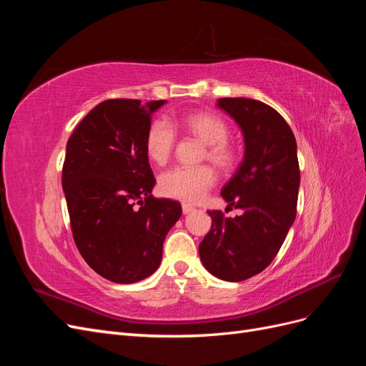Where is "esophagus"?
Masks as SVG:
<instances>
[{
    "mask_svg": "<svg viewBox=\"0 0 366 366\" xmlns=\"http://www.w3.org/2000/svg\"><path fill=\"white\" fill-rule=\"evenodd\" d=\"M182 210H183V214L186 215V214H191L192 210H194V207L189 206V204H183V206H182Z\"/></svg>",
    "mask_w": 366,
    "mask_h": 366,
    "instance_id": "1",
    "label": "esophagus"
}]
</instances>
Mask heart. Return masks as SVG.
Returning <instances> with one entry per match:
<instances>
[{"mask_svg":"<svg viewBox=\"0 0 366 366\" xmlns=\"http://www.w3.org/2000/svg\"><path fill=\"white\" fill-rule=\"evenodd\" d=\"M183 131L202 140L204 151L202 159L212 162L218 169L230 171L237 164L238 148L229 140L230 127L215 113H194L184 116L179 124ZM177 143L174 128L166 120L152 122L145 137V149L151 162L164 164L171 159ZM215 172L207 164L194 168H174L162 174L159 180L160 192L183 203H198L215 184Z\"/></svg>","mask_w":366,"mask_h":366,"instance_id":"obj_1","label":"heart"}]
</instances>
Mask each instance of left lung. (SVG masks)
<instances>
[{
    "instance_id": "8db88e82",
    "label": "left lung",
    "mask_w": 366,
    "mask_h": 366,
    "mask_svg": "<svg viewBox=\"0 0 366 366\" xmlns=\"http://www.w3.org/2000/svg\"><path fill=\"white\" fill-rule=\"evenodd\" d=\"M244 134V159L221 197L241 209L235 218L209 210L212 227L200 242V258L217 278L239 282L261 273L278 254L296 218L299 163L296 139L284 117L246 97L218 99Z\"/></svg>"
}]
</instances>
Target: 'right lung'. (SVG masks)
I'll use <instances>...</instances> for the list:
<instances>
[{
  "label": "right lung",
  "mask_w": 366,
  "mask_h": 366,
  "mask_svg": "<svg viewBox=\"0 0 366 366\" xmlns=\"http://www.w3.org/2000/svg\"><path fill=\"white\" fill-rule=\"evenodd\" d=\"M163 104L108 99L67 142L62 189L76 247L96 273L117 284L159 269L166 234L182 215L179 202L151 194L156 179L145 137Z\"/></svg>",
  "instance_id": "add662e5"
}]
</instances>
